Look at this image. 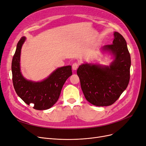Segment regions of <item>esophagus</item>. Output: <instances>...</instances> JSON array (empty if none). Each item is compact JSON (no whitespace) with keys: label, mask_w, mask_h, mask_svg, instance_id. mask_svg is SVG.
I'll return each instance as SVG.
<instances>
[{"label":"esophagus","mask_w":146,"mask_h":146,"mask_svg":"<svg viewBox=\"0 0 146 146\" xmlns=\"http://www.w3.org/2000/svg\"><path fill=\"white\" fill-rule=\"evenodd\" d=\"M79 67V64L77 63H74L72 65V69L73 70H76Z\"/></svg>","instance_id":"esophagus-1"}]
</instances>
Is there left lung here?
<instances>
[{"instance_id":"1","label":"left lung","mask_w":146,"mask_h":146,"mask_svg":"<svg viewBox=\"0 0 146 146\" xmlns=\"http://www.w3.org/2000/svg\"><path fill=\"white\" fill-rule=\"evenodd\" d=\"M112 44L104 45L102 53H108L113 61L109 66L84 63L77 74L86 100L95 106L113 104L126 89L129 81L131 57L127 42L118 32L113 33Z\"/></svg>"}]
</instances>
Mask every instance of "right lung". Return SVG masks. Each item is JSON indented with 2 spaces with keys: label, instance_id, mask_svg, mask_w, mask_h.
I'll list each match as a JSON object with an SVG mask.
<instances>
[{
  "label": "right lung",
  "instance_id": "right-lung-1",
  "mask_svg": "<svg viewBox=\"0 0 146 146\" xmlns=\"http://www.w3.org/2000/svg\"><path fill=\"white\" fill-rule=\"evenodd\" d=\"M25 40V36L21 38L12 59V72L14 89L18 96L27 105H34V109L48 110L57 102L65 82L72 75V66L58 67L47 78L40 82L27 80L23 76L20 67L21 48Z\"/></svg>",
  "mask_w": 146,
  "mask_h": 146
}]
</instances>
